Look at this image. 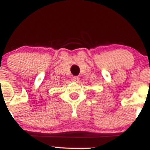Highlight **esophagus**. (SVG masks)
<instances>
[{
  "mask_svg": "<svg viewBox=\"0 0 150 150\" xmlns=\"http://www.w3.org/2000/svg\"><path fill=\"white\" fill-rule=\"evenodd\" d=\"M79 81H80V77H79L76 76V77H73V82H76V83H77Z\"/></svg>",
  "mask_w": 150,
  "mask_h": 150,
  "instance_id": "1",
  "label": "esophagus"
}]
</instances>
